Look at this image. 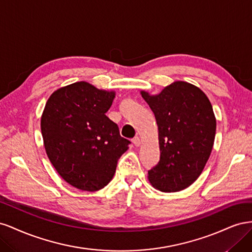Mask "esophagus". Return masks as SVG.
Listing matches in <instances>:
<instances>
[{"mask_svg": "<svg viewBox=\"0 0 252 252\" xmlns=\"http://www.w3.org/2000/svg\"><path fill=\"white\" fill-rule=\"evenodd\" d=\"M132 143L135 145L136 147L140 146V145H141V140H140L139 136H135V138H133V140H132Z\"/></svg>", "mask_w": 252, "mask_h": 252, "instance_id": "34e87169", "label": "esophagus"}]
</instances>
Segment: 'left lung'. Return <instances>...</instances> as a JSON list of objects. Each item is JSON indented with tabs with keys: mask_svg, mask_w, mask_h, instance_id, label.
Here are the masks:
<instances>
[{
	"mask_svg": "<svg viewBox=\"0 0 252 252\" xmlns=\"http://www.w3.org/2000/svg\"><path fill=\"white\" fill-rule=\"evenodd\" d=\"M158 124L159 162L148 180L163 192H177L200 177L215 143L217 120L204 91L175 81L158 94L141 91Z\"/></svg>",
	"mask_w": 252,
	"mask_h": 252,
	"instance_id": "1",
	"label": "left lung"
}]
</instances>
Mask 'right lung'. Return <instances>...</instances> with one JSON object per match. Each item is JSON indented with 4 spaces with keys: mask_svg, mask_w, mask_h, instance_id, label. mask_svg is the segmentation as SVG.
<instances>
[{
    "mask_svg": "<svg viewBox=\"0 0 252 252\" xmlns=\"http://www.w3.org/2000/svg\"><path fill=\"white\" fill-rule=\"evenodd\" d=\"M114 97V91L82 81L57 89L45 105L41 131L47 157L62 179L80 190L107 185L130 143L105 114Z\"/></svg>",
    "mask_w": 252,
    "mask_h": 252,
    "instance_id": "1",
    "label": "right lung"
}]
</instances>
